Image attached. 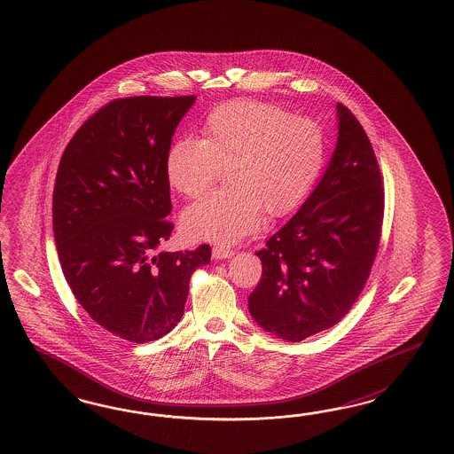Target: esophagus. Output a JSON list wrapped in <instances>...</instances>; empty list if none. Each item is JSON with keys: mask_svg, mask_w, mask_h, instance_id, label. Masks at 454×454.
<instances>
[{"mask_svg": "<svg viewBox=\"0 0 454 454\" xmlns=\"http://www.w3.org/2000/svg\"><path fill=\"white\" fill-rule=\"evenodd\" d=\"M234 251L230 247H224V245H216L213 247V258L215 260H226V258H231Z\"/></svg>", "mask_w": 454, "mask_h": 454, "instance_id": "esophagus-1", "label": "esophagus"}]
</instances>
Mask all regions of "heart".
<instances>
[{
  "instance_id": "heart-1",
  "label": "heart",
  "mask_w": 454,
  "mask_h": 454,
  "mask_svg": "<svg viewBox=\"0 0 454 454\" xmlns=\"http://www.w3.org/2000/svg\"><path fill=\"white\" fill-rule=\"evenodd\" d=\"M328 158L317 120L262 101H231L207 113L203 139L181 137L166 153L169 184L200 198L226 166L230 186L183 213L186 233L231 243L260 228L264 211L285 216L313 192Z\"/></svg>"
}]
</instances>
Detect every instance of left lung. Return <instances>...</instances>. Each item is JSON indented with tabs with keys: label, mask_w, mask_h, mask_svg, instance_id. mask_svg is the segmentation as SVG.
<instances>
[{
	"label": "left lung",
	"mask_w": 454,
	"mask_h": 454,
	"mask_svg": "<svg viewBox=\"0 0 454 454\" xmlns=\"http://www.w3.org/2000/svg\"><path fill=\"white\" fill-rule=\"evenodd\" d=\"M330 165L298 213L258 251L262 275L249 315L279 340L302 341L334 326L372 273L385 190L372 143L355 114L336 105Z\"/></svg>",
	"instance_id": "1"
}]
</instances>
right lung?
Here are the masks:
<instances>
[{
	"mask_svg": "<svg viewBox=\"0 0 454 454\" xmlns=\"http://www.w3.org/2000/svg\"><path fill=\"white\" fill-rule=\"evenodd\" d=\"M196 97H133L98 110L56 173L53 233L63 275L99 326L133 341L179 323L192 273L211 247L156 253L173 224L166 153Z\"/></svg>",
	"mask_w": 454,
	"mask_h": 454,
	"instance_id": "1",
	"label": "right lung"
}]
</instances>
